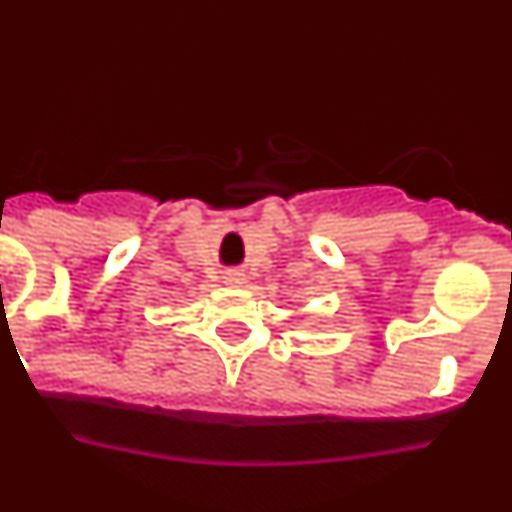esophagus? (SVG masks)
<instances>
[{"label": "esophagus", "instance_id": "obj_1", "mask_svg": "<svg viewBox=\"0 0 512 512\" xmlns=\"http://www.w3.org/2000/svg\"><path fill=\"white\" fill-rule=\"evenodd\" d=\"M225 282H228V284H243V282H246V274H243V271H238V269H233V271H228V274H225Z\"/></svg>", "mask_w": 512, "mask_h": 512}]
</instances>
